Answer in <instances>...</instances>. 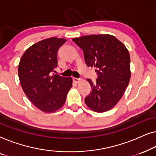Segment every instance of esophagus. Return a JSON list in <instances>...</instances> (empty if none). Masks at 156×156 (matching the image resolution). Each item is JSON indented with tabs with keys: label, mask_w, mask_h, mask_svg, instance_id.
<instances>
[{
	"label": "esophagus",
	"mask_w": 156,
	"mask_h": 156,
	"mask_svg": "<svg viewBox=\"0 0 156 156\" xmlns=\"http://www.w3.org/2000/svg\"><path fill=\"white\" fill-rule=\"evenodd\" d=\"M73 80L74 82L76 83H80L82 82V79H80V78H76V77H73Z\"/></svg>",
	"instance_id": "34e87169"
}]
</instances>
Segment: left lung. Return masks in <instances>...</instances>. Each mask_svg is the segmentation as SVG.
Segmentation results:
<instances>
[{
	"mask_svg": "<svg viewBox=\"0 0 156 156\" xmlns=\"http://www.w3.org/2000/svg\"><path fill=\"white\" fill-rule=\"evenodd\" d=\"M72 40L83 50L87 65L97 69L96 82L87 80L92 90L85 97V104L97 113L111 110L123 97L131 79L129 50L120 40L108 34Z\"/></svg>",
	"mask_w": 156,
	"mask_h": 156,
	"instance_id": "1",
	"label": "left lung"
}]
</instances>
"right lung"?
<instances>
[{
    "label": "right lung",
    "instance_id": "right-lung-1",
    "mask_svg": "<svg viewBox=\"0 0 156 156\" xmlns=\"http://www.w3.org/2000/svg\"><path fill=\"white\" fill-rule=\"evenodd\" d=\"M64 38L42 40L27 49L18 65L23 90L33 105L45 113L59 109L72 87V77L52 74L57 67V51Z\"/></svg>",
    "mask_w": 156,
    "mask_h": 156
}]
</instances>
